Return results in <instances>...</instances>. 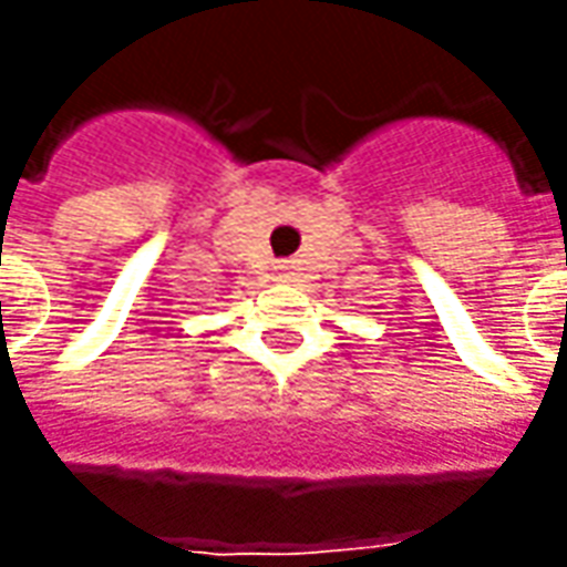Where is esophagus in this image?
I'll return each instance as SVG.
<instances>
[{
  "instance_id": "esophagus-1",
  "label": "esophagus",
  "mask_w": 567,
  "mask_h": 567,
  "mask_svg": "<svg viewBox=\"0 0 567 567\" xmlns=\"http://www.w3.org/2000/svg\"><path fill=\"white\" fill-rule=\"evenodd\" d=\"M277 277H284V280H290V277H292V268L287 265V261H284L280 268H277Z\"/></svg>"
}]
</instances>
